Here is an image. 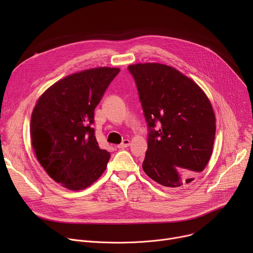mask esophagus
<instances>
[{
	"label": "esophagus",
	"instance_id": "obj_1",
	"mask_svg": "<svg viewBox=\"0 0 253 253\" xmlns=\"http://www.w3.org/2000/svg\"><path fill=\"white\" fill-rule=\"evenodd\" d=\"M129 144H130V140L129 139H124L122 143H120V144L117 145V148L118 149H125V148L129 147Z\"/></svg>",
	"mask_w": 253,
	"mask_h": 253
}]
</instances>
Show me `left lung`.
I'll return each instance as SVG.
<instances>
[{
	"instance_id": "obj_1",
	"label": "left lung",
	"mask_w": 253,
	"mask_h": 253,
	"mask_svg": "<svg viewBox=\"0 0 253 253\" xmlns=\"http://www.w3.org/2000/svg\"><path fill=\"white\" fill-rule=\"evenodd\" d=\"M128 70L150 128L142 169L165 188H181L205 169L213 152L212 104L200 86L170 65L136 63Z\"/></svg>"
}]
</instances>
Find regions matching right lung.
<instances>
[{
    "mask_svg": "<svg viewBox=\"0 0 253 253\" xmlns=\"http://www.w3.org/2000/svg\"><path fill=\"white\" fill-rule=\"evenodd\" d=\"M120 69L94 68L66 76L36 102L31 140L37 160L63 188L84 190L104 172L111 154L94 136V109Z\"/></svg>",
    "mask_w": 253,
    "mask_h": 253,
    "instance_id": "right-lung-1",
    "label": "right lung"
}]
</instances>
